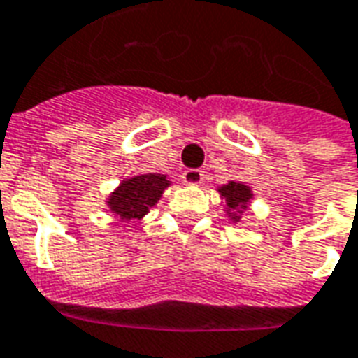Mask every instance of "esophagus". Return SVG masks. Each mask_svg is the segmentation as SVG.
<instances>
[{
    "label": "esophagus",
    "instance_id": "obj_1",
    "mask_svg": "<svg viewBox=\"0 0 358 358\" xmlns=\"http://www.w3.org/2000/svg\"><path fill=\"white\" fill-rule=\"evenodd\" d=\"M203 178H205V174L199 169H187L182 172V182L187 186H201Z\"/></svg>",
    "mask_w": 358,
    "mask_h": 358
}]
</instances>
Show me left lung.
Instances as JSON below:
<instances>
[{
	"label": "left lung",
	"instance_id": "left-lung-1",
	"mask_svg": "<svg viewBox=\"0 0 358 358\" xmlns=\"http://www.w3.org/2000/svg\"><path fill=\"white\" fill-rule=\"evenodd\" d=\"M220 199L224 201V213L230 222H240L241 215L248 210V207L253 201V189L243 184V182H228V184H222V186L217 187Z\"/></svg>",
	"mask_w": 358,
	"mask_h": 358
}]
</instances>
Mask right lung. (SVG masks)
I'll list each match as a JSON object with an SVG mask.
<instances>
[{"label":"right lung","mask_w":358,"mask_h":358,"mask_svg":"<svg viewBox=\"0 0 358 358\" xmlns=\"http://www.w3.org/2000/svg\"><path fill=\"white\" fill-rule=\"evenodd\" d=\"M172 182L166 174H136L130 178H124L105 199L107 210L118 222H132L141 220L149 213L151 207H155L159 199L163 197V192L171 186Z\"/></svg>","instance_id":"add662e5"}]
</instances>
